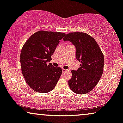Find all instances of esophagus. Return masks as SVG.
<instances>
[{
	"label": "esophagus",
	"mask_w": 123,
	"mask_h": 123,
	"mask_svg": "<svg viewBox=\"0 0 123 123\" xmlns=\"http://www.w3.org/2000/svg\"><path fill=\"white\" fill-rule=\"evenodd\" d=\"M62 73H65V72H66V71H68V70H66V69H62Z\"/></svg>",
	"instance_id": "34e87169"
}]
</instances>
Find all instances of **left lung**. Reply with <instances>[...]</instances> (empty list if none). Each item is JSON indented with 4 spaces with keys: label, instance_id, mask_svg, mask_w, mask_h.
Masks as SVG:
<instances>
[{
    "label": "left lung",
    "instance_id": "1",
    "mask_svg": "<svg viewBox=\"0 0 123 123\" xmlns=\"http://www.w3.org/2000/svg\"><path fill=\"white\" fill-rule=\"evenodd\" d=\"M63 40L74 45L76 59L81 63L76 71L72 70L69 86L76 94H87L95 87L102 75L104 54L95 39L84 32H70Z\"/></svg>",
    "mask_w": 123,
    "mask_h": 123
}]
</instances>
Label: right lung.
<instances>
[{
    "mask_svg": "<svg viewBox=\"0 0 123 123\" xmlns=\"http://www.w3.org/2000/svg\"><path fill=\"white\" fill-rule=\"evenodd\" d=\"M65 33L39 31L25 42L21 50L22 73L28 85L34 91L46 93L52 91L62 74L60 67H54L51 56Z\"/></svg>",
    "mask_w": 123,
    "mask_h": 123,
    "instance_id": "right-lung-1",
    "label": "right lung"
}]
</instances>
